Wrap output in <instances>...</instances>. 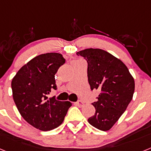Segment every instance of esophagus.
<instances>
[{
	"instance_id": "34e87169",
	"label": "esophagus",
	"mask_w": 151,
	"mask_h": 151,
	"mask_svg": "<svg viewBox=\"0 0 151 151\" xmlns=\"http://www.w3.org/2000/svg\"><path fill=\"white\" fill-rule=\"evenodd\" d=\"M76 104L77 106H80V107H82V106H84V102L82 101H78L76 103Z\"/></svg>"
}]
</instances>
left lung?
Listing matches in <instances>:
<instances>
[{
	"label": "left lung",
	"instance_id": "8db88e82",
	"mask_svg": "<svg viewBox=\"0 0 151 151\" xmlns=\"http://www.w3.org/2000/svg\"><path fill=\"white\" fill-rule=\"evenodd\" d=\"M88 62L91 89L101 91L92 104L95 114L88 119L96 129L108 131L120 118L133 97L134 80L127 66L106 50L88 48L77 52Z\"/></svg>",
	"mask_w": 151,
	"mask_h": 151
}]
</instances>
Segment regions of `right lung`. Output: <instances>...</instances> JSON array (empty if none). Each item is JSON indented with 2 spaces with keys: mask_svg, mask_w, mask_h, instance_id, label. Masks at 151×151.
Instances as JSON below:
<instances>
[{
  "mask_svg": "<svg viewBox=\"0 0 151 151\" xmlns=\"http://www.w3.org/2000/svg\"><path fill=\"white\" fill-rule=\"evenodd\" d=\"M65 63L59 53H47L34 57L17 72L11 82L13 101L22 118L33 127L47 132L62 124L69 101L48 98L57 88L55 74Z\"/></svg>",
  "mask_w": 151,
  "mask_h": 151,
  "instance_id": "obj_1",
  "label": "right lung"
}]
</instances>
